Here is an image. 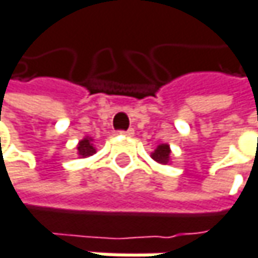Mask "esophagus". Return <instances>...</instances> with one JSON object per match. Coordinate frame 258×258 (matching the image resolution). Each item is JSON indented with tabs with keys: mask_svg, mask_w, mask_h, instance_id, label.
Listing matches in <instances>:
<instances>
[{
	"mask_svg": "<svg viewBox=\"0 0 258 258\" xmlns=\"http://www.w3.org/2000/svg\"><path fill=\"white\" fill-rule=\"evenodd\" d=\"M120 134H121V135H124V137H132V135L135 134V131L131 127V129H127V131H120Z\"/></svg>",
	"mask_w": 258,
	"mask_h": 258,
	"instance_id": "obj_1",
	"label": "esophagus"
}]
</instances>
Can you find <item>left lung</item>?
I'll list each match as a JSON object with an SVG mask.
<instances>
[{
	"label": "left lung",
	"mask_w": 258,
	"mask_h": 258,
	"mask_svg": "<svg viewBox=\"0 0 258 258\" xmlns=\"http://www.w3.org/2000/svg\"><path fill=\"white\" fill-rule=\"evenodd\" d=\"M151 157L162 165H166L171 159V148L168 144L157 145V148L154 150V153H151Z\"/></svg>",
	"instance_id": "8db88e82"
}]
</instances>
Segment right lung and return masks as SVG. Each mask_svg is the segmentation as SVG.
<instances>
[{"label": "right lung", "instance_id": "obj_1", "mask_svg": "<svg viewBox=\"0 0 258 258\" xmlns=\"http://www.w3.org/2000/svg\"><path fill=\"white\" fill-rule=\"evenodd\" d=\"M77 150H79V156L80 157H89V156H92V154L96 153V148L93 147L92 140L89 137H86V138L81 140L79 145H77Z\"/></svg>", "mask_w": 258, "mask_h": 258}]
</instances>
